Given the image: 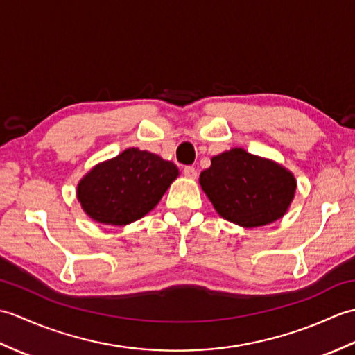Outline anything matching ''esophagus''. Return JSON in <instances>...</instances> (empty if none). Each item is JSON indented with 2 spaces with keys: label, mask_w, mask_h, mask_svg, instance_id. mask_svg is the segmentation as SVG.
I'll list each match as a JSON object with an SVG mask.
<instances>
[{
  "label": "esophagus",
  "mask_w": 355,
  "mask_h": 355,
  "mask_svg": "<svg viewBox=\"0 0 355 355\" xmlns=\"http://www.w3.org/2000/svg\"><path fill=\"white\" fill-rule=\"evenodd\" d=\"M183 173L186 178H191V180L197 178V171H195V168H191V166H186V168L183 169Z\"/></svg>",
  "instance_id": "1"
}]
</instances>
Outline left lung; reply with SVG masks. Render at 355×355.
<instances>
[{"instance_id": "1", "label": "left lung", "mask_w": 355, "mask_h": 355, "mask_svg": "<svg viewBox=\"0 0 355 355\" xmlns=\"http://www.w3.org/2000/svg\"><path fill=\"white\" fill-rule=\"evenodd\" d=\"M200 184L224 220L252 229L275 223L288 210L296 180L284 166L241 148L212 157Z\"/></svg>"}]
</instances>
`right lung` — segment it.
<instances>
[{
	"label": "right lung",
	"mask_w": 355,
	"mask_h": 355,
	"mask_svg": "<svg viewBox=\"0 0 355 355\" xmlns=\"http://www.w3.org/2000/svg\"><path fill=\"white\" fill-rule=\"evenodd\" d=\"M178 177V168L157 154L128 148L96 164L78 184V200L92 220L126 225L150 212Z\"/></svg>",
	"instance_id": "obj_1"
}]
</instances>
